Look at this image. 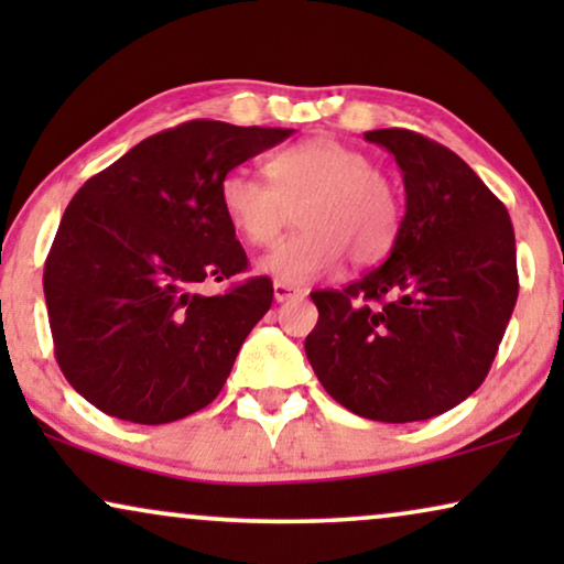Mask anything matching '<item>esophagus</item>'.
<instances>
[{
  "label": "esophagus",
  "mask_w": 564,
  "mask_h": 564,
  "mask_svg": "<svg viewBox=\"0 0 564 564\" xmlns=\"http://www.w3.org/2000/svg\"><path fill=\"white\" fill-rule=\"evenodd\" d=\"M305 290L300 288H292L288 282H274V300L276 303H284V300H292V297H303Z\"/></svg>",
  "instance_id": "obj_1"
}]
</instances>
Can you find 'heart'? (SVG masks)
Instances as JSON below:
<instances>
[{
    "label": "heart",
    "mask_w": 564,
    "mask_h": 564,
    "mask_svg": "<svg viewBox=\"0 0 564 564\" xmlns=\"http://www.w3.org/2000/svg\"><path fill=\"white\" fill-rule=\"evenodd\" d=\"M269 184L234 169L220 180V210L251 246H272L297 210L303 226L259 261L276 282L307 284L330 272L344 253L354 264H372L395 243L400 197L372 159L336 138L318 135L272 153Z\"/></svg>",
    "instance_id": "1"
}]
</instances>
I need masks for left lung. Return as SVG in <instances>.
<instances>
[{"label":"left lung","instance_id":"8db88e82","mask_svg":"<svg viewBox=\"0 0 564 564\" xmlns=\"http://www.w3.org/2000/svg\"><path fill=\"white\" fill-rule=\"evenodd\" d=\"M395 156L405 215L384 264L344 290L311 292L305 338L330 398L369 421L452 411L490 372L519 297L506 205L446 145L405 128L365 133Z\"/></svg>","mask_w":564,"mask_h":564}]
</instances>
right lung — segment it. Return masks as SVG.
Returning a JSON list of instances; mask_svg holds the SVG:
<instances>
[{"label":"right lung","mask_w":564,"mask_h":564,"mask_svg":"<svg viewBox=\"0 0 564 564\" xmlns=\"http://www.w3.org/2000/svg\"><path fill=\"white\" fill-rule=\"evenodd\" d=\"M292 133L189 120L145 138L76 192L43 292L61 372L91 405L159 426L218 398L274 297L269 276L213 297L195 292L249 267L218 187Z\"/></svg>","instance_id":"right-lung-1"}]
</instances>
